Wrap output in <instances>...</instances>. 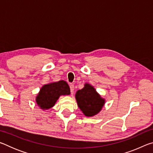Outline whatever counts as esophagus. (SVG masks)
<instances>
[{"label":"esophagus","instance_id":"1","mask_svg":"<svg viewBox=\"0 0 153 153\" xmlns=\"http://www.w3.org/2000/svg\"><path fill=\"white\" fill-rule=\"evenodd\" d=\"M70 91H71V94H73L74 91V85H73V84L70 85Z\"/></svg>","mask_w":153,"mask_h":153}]
</instances>
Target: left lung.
I'll return each mask as SVG.
<instances>
[{"mask_svg": "<svg viewBox=\"0 0 153 153\" xmlns=\"http://www.w3.org/2000/svg\"><path fill=\"white\" fill-rule=\"evenodd\" d=\"M79 109L86 117H93L100 112L105 104V99L88 83L82 89L77 90L75 95Z\"/></svg>", "mask_w": 153, "mask_h": 153, "instance_id": "obj_1", "label": "left lung"}]
</instances>
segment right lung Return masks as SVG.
I'll return each instance as SVG.
<instances>
[{"label":"right lung","mask_w":153,"mask_h":153,"mask_svg":"<svg viewBox=\"0 0 153 153\" xmlns=\"http://www.w3.org/2000/svg\"><path fill=\"white\" fill-rule=\"evenodd\" d=\"M70 88L64 80L53 82L43 85L36 97V102L42 110H48L54 107L61 96L69 95Z\"/></svg>","instance_id":"add662e5"}]
</instances>
